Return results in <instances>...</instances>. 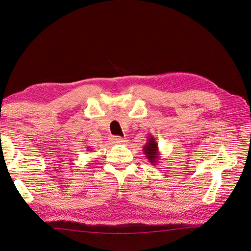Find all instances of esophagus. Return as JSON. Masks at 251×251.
I'll return each mask as SVG.
<instances>
[{
  "mask_svg": "<svg viewBox=\"0 0 251 251\" xmlns=\"http://www.w3.org/2000/svg\"><path fill=\"white\" fill-rule=\"evenodd\" d=\"M112 140H113L114 143H124V142H126V139L123 138V137H120V136H113Z\"/></svg>",
  "mask_w": 251,
  "mask_h": 251,
  "instance_id": "1",
  "label": "esophagus"
}]
</instances>
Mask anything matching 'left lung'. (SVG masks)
Wrapping results in <instances>:
<instances>
[{
    "label": "left lung",
    "mask_w": 251,
    "mask_h": 251,
    "mask_svg": "<svg viewBox=\"0 0 251 251\" xmlns=\"http://www.w3.org/2000/svg\"><path fill=\"white\" fill-rule=\"evenodd\" d=\"M143 153L151 164L156 165L159 160V157H160V153H159L158 143L154 136H149L147 143L143 146Z\"/></svg>",
    "instance_id": "left-lung-1"
}]
</instances>
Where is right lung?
Masks as SVG:
<instances>
[{"label": "right lung", "mask_w": 251, "mask_h": 251, "mask_svg": "<svg viewBox=\"0 0 251 251\" xmlns=\"http://www.w3.org/2000/svg\"><path fill=\"white\" fill-rule=\"evenodd\" d=\"M87 150H88V151H91V150H92V149H91L90 147H88V148H87Z\"/></svg>", "instance_id": "right-lung-1"}]
</instances>
